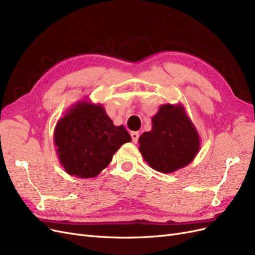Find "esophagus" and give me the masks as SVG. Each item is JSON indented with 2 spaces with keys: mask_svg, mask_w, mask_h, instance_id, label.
Instances as JSON below:
<instances>
[{
  "mask_svg": "<svg viewBox=\"0 0 255 255\" xmlns=\"http://www.w3.org/2000/svg\"><path fill=\"white\" fill-rule=\"evenodd\" d=\"M130 135H131V138H132V142L136 143L137 139H138V135H139L138 132H134V131H133V132L130 133Z\"/></svg>",
  "mask_w": 255,
  "mask_h": 255,
  "instance_id": "obj_1",
  "label": "esophagus"
}]
</instances>
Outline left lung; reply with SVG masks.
Instances as JSON below:
<instances>
[{"label":"left lung","instance_id":"1","mask_svg":"<svg viewBox=\"0 0 255 255\" xmlns=\"http://www.w3.org/2000/svg\"><path fill=\"white\" fill-rule=\"evenodd\" d=\"M148 132L138 137V150L148 165L163 174L185 167L200 150V136L182 104L160 106Z\"/></svg>","mask_w":255,"mask_h":255}]
</instances>
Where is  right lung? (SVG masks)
Listing matches in <instances>:
<instances>
[{"label": "right lung", "instance_id": "right-lung-1", "mask_svg": "<svg viewBox=\"0 0 255 255\" xmlns=\"http://www.w3.org/2000/svg\"><path fill=\"white\" fill-rule=\"evenodd\" d=\"M131 141L125 127L116 126L102 104L78 101L57 122L54 144L70 176L90 179L109 165L120 147Z\"/></svg>", "mask_w": 255, "mask_h": 255}]
</instances>
